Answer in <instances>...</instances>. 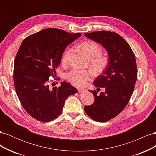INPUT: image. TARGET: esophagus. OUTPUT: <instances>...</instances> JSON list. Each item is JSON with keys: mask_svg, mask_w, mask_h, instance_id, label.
<instances>
[{"mask_svg": "<svg viewBox=\"0 0 156 156\" xmlns=\"http://www.w3.org/2000/svg\"><path fill=\"white\" fill-rule=\"evenodd\" d=\"M78 91L79 92H83L87 91V89L86 88H78Z\"/></svg>", "mask_w": 156, "mask_h": 156, "instance_id": "obj_1", "label": "esophagus"}]
</instances>
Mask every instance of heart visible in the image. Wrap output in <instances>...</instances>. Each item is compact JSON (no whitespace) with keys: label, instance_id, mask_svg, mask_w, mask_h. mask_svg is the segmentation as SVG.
I'll return each instance as SVG.
<instances>
[{"label":"heart","instance_id":"obj_1","mask_svg":"<svg viewBox=\"0 0 156 156\" xmlns=\"http://www.w3.org/2000/svg\"><path fill=\"white\" fill-rule=\"evenodd\" d=\"M79 48L87 57L90 59V65L96 72L100 73L104 70L108 63L107 56L100 55L101 48L95 41L88 40L79 45ZM73 50L69 49L64 53L62 62H68ZM93 75L90 70L73 69L66 74V79L77 86H83Z\"/></svg>","mask_w":156,"mask_h":156}]
</instances>
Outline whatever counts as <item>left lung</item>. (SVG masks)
I'll return each instance as SVG.
<instances>
[{
    "label": "left lung",
    "instance_id": "obj_1",
    "mask_svg": "<svg viewBox=\"0 0 156 156\" xmlns=\"http://www.w3.org/2000/svg\"><path fill=\"white\" fill-rule=\"evenodd\" d=\"M84 36L101 44L107 51L108 63L101 75L94 81L96 87H105V93L93 94L94 102L84 111L94 120L105 122L124 110L133 92L137 79L135 56L127 42L110 31L85 33Z\"/></svg>",
    "mask_w": 156,
    "mask_h": 156
}]
</instances>
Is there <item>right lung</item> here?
Returning a JSON list of instances; mask_svg holds the SVG:
<instances>
[{
  "label": "right lung",
  "instance_id": "right-lung-1",
  "mask_svg": "<svg viewBox=\"0 0 156 156\" xmlns=\"http://www.w3.org/2000/svg\"><path fill=\"white\" fill-rule=\"evenodd\" d=\"M81 35L48 28L28 36L21 43L14 60V85L22 106L36 120H54L62 112L67 98L78 92L65 81L52 90L49 83L66 48Z\"/></svg>",
  "mask_w": 156,
  "mask_h": 156
}]
</instances>
